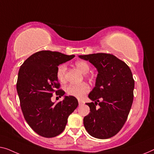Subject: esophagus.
Segmentation results:
<instances>
[{"label":"esophagus","mask_w":154,"mask_h":154,"mask_svg":"<svg viewBox=\"0 0 154 154\" xmlns=\"http://www.w3.org/2000/svg\"><path fill=\"white\" fill-rule=\"evenodd\" d=\"M78 102H79V105H82V102L80 100H78Z\"/></svg>","instance_id":"obj_1"}]
</instances>
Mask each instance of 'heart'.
Returning a JSON list of instances; mask_svg holds the SVG:
<instances>
[{
  "mask_svg": "<svg viewBox=\"0 0 154 154\" xmlns=\"http://www.w3.org/2000/svg\"><path fill=\"white\" fill-rule=\"evenodd\" d=\"M75 66L83 74H86L90 70V66L88 62L84 60L76 61ZM67 70V66L66 63H61L57 68V77L59 81L63 82L65 77V74ZM90 90V87L86 83L81 84H70L66 86V91L68 95L73 96L77 98H82L85 94L88 93Z\"/></svg>",
  "mask_w": 154,
  "mask_h": 154,
  "instance_id": "1",
  "label": "heart"
}]
</instances>
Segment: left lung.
<instances>
[{
    "mask_svg": "<svg viewBox=\"0 0 154 154\" xmlns=\"http://www.w3.org/2000/svg\"><path fill=\"white\" fill-rule=\"evenodd\" d=\"M79 57L93 64L98 72L95 87L88 95L93 102L86 103L91 112L84 117V127L91 136L109 138L122 128L131 108L135 85L132 72L113 54L97 53Z\"/></svg>",
    "mask_w": 154,
    "mask_h": 154,
    "instance_id": "8db88e82",
    "label": "left lung"
}]
</instances>
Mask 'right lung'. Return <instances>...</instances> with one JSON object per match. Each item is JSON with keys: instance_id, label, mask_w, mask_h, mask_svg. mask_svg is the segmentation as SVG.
<instances>
[{"instance_id": "right-lung-1", "label": "right lung", "mask_w": 154, "mask_h": 154, "mask_svg": "<svg viewBox=\"0 0 154 154\" xmlns=\"http://www.w3.org/2000/svg\"><path fill=\"white\" fill-rule=\"evenodd\" d=\"M59 52L42 50L28 57L20 67L17 91L25 120L41 136L53 137L63 132L68 116L76 109L78 101L73 96L64 95L62 90L56 91L63 101H51L52 93L60 84L57 68L74 58Z\"/></svg>"}]
</instances>
